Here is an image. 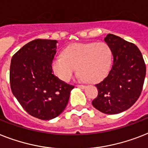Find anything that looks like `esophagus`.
<instances>
[{
  "mask_svg": "<svg viewBox=\"0 0 148 148\" xmlns=\"http://www.w3.org/2000/svg\"><path fill=\"white\" fill-rule=\"evenodd\" d=\"M77 86L78 88H80V89L86 88V86H84V85H77Z\"/></svg>",
  "mask_w": 148,
  "mask_h": 148,
  "instance_id": "obj_1",
  "label": "esophagus"
}]
</instances>
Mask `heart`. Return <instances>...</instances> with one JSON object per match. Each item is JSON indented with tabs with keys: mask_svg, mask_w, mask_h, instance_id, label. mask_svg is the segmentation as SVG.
Here are the masks:
<instances>
[{
	"mask_svg": "<svg viewBox=\"0 0 148 148\" xmlns=\"http://www.w3.org/2000/svg\"><path fill=\"white\" fill-rule=\"evenodd\" d=\"M112 63V52L104 42L74 43L55 57L51 62L54 74L68 81L77 71L80 80L98 83L109 74Z\"/></svg>",
	"mask_w": 148,
	"mask_h": 148,
	"instance_id": "heart-1",
	"label": "heart"
}]
</instances>
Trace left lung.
<instances>
[{"instance_id":"8db88e82","label":"left lung","mask_w":148,"mask_h":148,"mask_svg":"<svg viewBox=\"0 0 148 148\" xmlns=\"http://www.w3.org/2000/svg\"><path fill=\"white\" fill-rule=\"evenodd\" d=\"M104 41L111 49L113 64L107 77L96 84L98 96L92 104L103 113L113 115L129 109L138 99L146 66L134 44L109 33Z\"/></svg>"}]
</instances>
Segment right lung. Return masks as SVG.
Instances as JSON below:
<instances>
[{"label": "right lung", "instance_id": "add662e5", "mask_svg": "<svg viewBox=\"0 0 148 148\" xmlns=\"http://www.w3.org/2000/svg\"><path fill=\"white\" fill-rule=\"evenodd\" d=\"M57 43L51 39L31 41L12 57L10 64L12 93L29 115L42 120L59 116L74 89L52 72Z\"/></svg>", "mask_w": 148, "mask_h": 148}]
</instances>
